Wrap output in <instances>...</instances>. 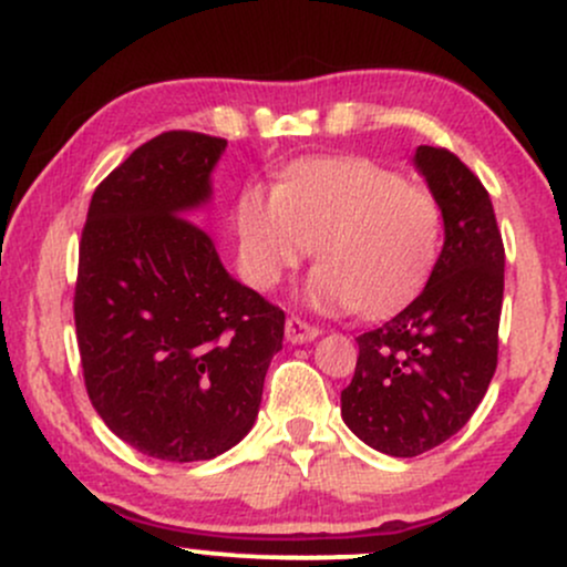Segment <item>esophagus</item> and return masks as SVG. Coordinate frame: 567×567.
Returning a JSON list of instances; mask_svg holds the SVG:
<instances>
[{
    "label": "esophagus",
    "instance_id": "obj_1",
    "mask_svg": "<svg viewBox=\"0 0 567 567\" xmlns=\"http://www.w3.org/2000/svg\"><path fill=\"white\" fill-rule=\"evenodd\" d=\"M320 333H322V330L317 328V324L303 322L301 317H288V322H285V336H288L290 343L315 341V338L320 336Z\"/></svg>",
    "mask_w": 567,
    "mask_h": 567
}]
</instances>
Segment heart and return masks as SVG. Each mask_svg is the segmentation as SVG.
Here are the masks:
<instances>
[{
  "label": "heart",
  "mask_w": 567,
  "mask_h": 567,
  "mask_svg": "<svg viewBox=\"0 0 567 567\" xmlns=\"http://www.w3.org/2000/svg\"><path fill=\"white\" fill-rule=\"evenodd\" d=\"M239 261L269 290L315 247L306 296L330 311L381 317L426 288L442 252V207L426 186L362 157L292 162L275 192L247 186L237 202Z\"/></svg>",
  "instance_id": "1"
}]
</instances>
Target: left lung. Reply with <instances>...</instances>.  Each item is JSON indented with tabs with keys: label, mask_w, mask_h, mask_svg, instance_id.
Segmentation results:
<instances>
[{
	"label": "left lung",
	"mask_w": 567,
	"mask_h": 567,
	"mask_svg": "<svg viewBox=\"0 0 567 567\" xmlns=\"http://www.w3.org/2000/svg\"><path fill=\"white\" fill-rule=\"evenodd\" d=\"M442 207L445 245L424 292L357 338L341 392L347 426L375 451L413 458L451 440L491 386L498 362L504 243L485 186L453 152L415 148Z\"/></svg>",
	"instance_id": "8db88e82"
}]
</instances>
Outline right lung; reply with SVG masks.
I'll use <instances>...</instances> for the list:
<instances>
[{
	"mask_svg": "<svg viewBox=\"0 0 567 567\" xmlns=\"http://www.w3.org/2000/svg\"><path fill=\"white\" fill-rule=\"evenodd\" d=\"M226 141L171 130L95 188L74 322L84 386L120 440L159 461H207L256 424L285 311L237 282L192 213Z\"/></svg>",
	"mask_w": 567,
	"mask_h": 567,
	"instance_id": "add662e5",
	"label": "right lung"
}]
</instances>
